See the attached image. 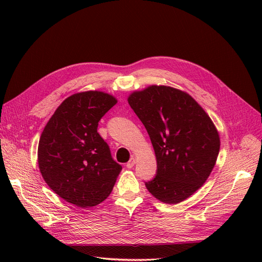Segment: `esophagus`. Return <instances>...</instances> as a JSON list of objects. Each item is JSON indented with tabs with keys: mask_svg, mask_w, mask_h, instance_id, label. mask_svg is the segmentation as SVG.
I'll use <instances>...</instances> for the list:
<instances>
[{
	"mask_svg": "<svg viewBox=\"0 0 262 262\" xmlns=\"http://www.w3.org/2000/svg\"><path fill=\"white\" fill-rule=\"evenodd\" d=\"M135 163H136V159H135L134 157H132V158L129 159V161L126 163V168H127V169H132V168L135 166Z\"/></svg>",
	"mask_w": 262,
	"mask_h": 262,
	"instance_id": "obj_1",
	"label": "esophagus"
}]
</instances>
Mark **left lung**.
Instances as JSON below:
<instances>
[{"label": "left lung", "mask_w": 262, "mask_h": 262, "mask_svg": "<svg viewBox=\"0 0 262 262\" xmlns=\"http://www.w3.org/2000/svg\"><path fill=\"white\" fill-rule=\"evenodd\" d=\"M128 103L153 144L156 175L145 183L161 202L177 204L201 188L220 150L211 119L191 96L167 86H150L130 94Z\"/></svg>", "instance_id": "8db88e82"}]
</instances>
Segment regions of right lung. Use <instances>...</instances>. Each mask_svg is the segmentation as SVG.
<instances>
[{
	"label": "right lung",
	"instance_id": "obj_1",
	"mask_svg": "<svg viewBox=\"0 0 262 262\" xmlns=\"http://www.w3.org/2000/svg\"><path fill=\"white\" fill-rule=\"evenodd\" d=\"M116 104L113 95L101 91L73 94L41 134L38 163L43 180L77 207H92L107 199L122 170L98 133L100 120Z\"/></svg>",
	"mask_w": 262,
	"mask_h": 262
}]
</instances>
